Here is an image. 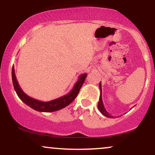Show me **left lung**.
Returning a JSON list of instances; mask_svg holds the SVG:
<instances>
[{
    "instance_id": "1",
    "label": "left lung",
    "mask_w": 155,
    "mask_h": 155,
    "mask_svg": "<svg viewBox=\"0 0 155 155\" xmlns=\"http://www.w3.org/2000/svg\"><path fill=\"white\" fill-rule=\"evenodd\" d=\"M99 90H100V96H99V101L98 102V109L99 111L101 112V114H103L104 116H106V117L108 118H114V116L110 115L109 113H108L107 110L105 109L104 106L103 101H102V98H101V94H102V90H101V83L100 82L99 83Z\"/></svg>"
}]
</instances>
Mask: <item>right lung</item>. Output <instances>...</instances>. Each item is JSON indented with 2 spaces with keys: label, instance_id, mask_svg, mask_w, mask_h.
Returning <instances> with one entry per match:
<instances>
[{
  "label": "right lung",
  "instance_id": "1",
  "mask_svg": "<svg viewBox=\"0 0 155 155\" xmlns=\"http://www.w3.org/2000/svg\"><path fill=\"white\" fill-rule=\"evenodd\" d=\"M87 75V74L84 73L79 76L78 81L76 82L75 85H74L73 89L68 94L49 101H41L28 96L23 92L20 85H19L18 80H17L15 73L14 66H12V83H13L15 90L19 98L25 104L29 106L31 109L40 112H53L58 111V110L63 109V108L67 107L68 105H69L77 97L80 88H81L84 80H85Z\"/></svg>",
  "mask_w": 155,
  "mask_h": 155
}]
</instances>
